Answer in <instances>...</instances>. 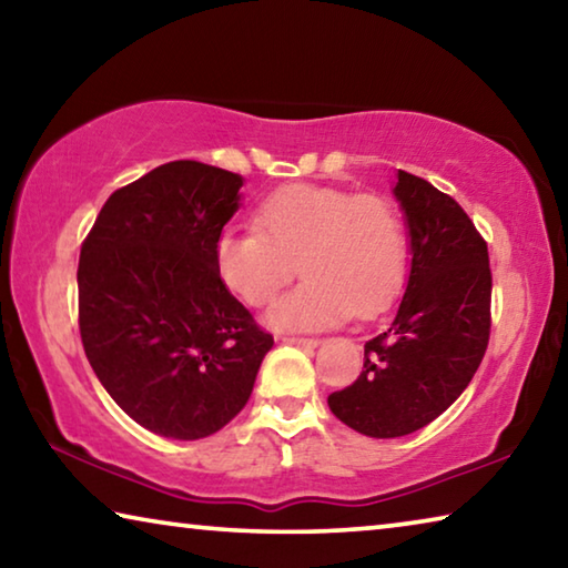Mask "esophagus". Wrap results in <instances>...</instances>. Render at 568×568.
Masks as SVG:
<instances>
[{
  "mask_svg": "<svg viewBox=\"0 0 568 568\" xmlns=\"http://www.w3.org/2000/svg\"><path fill=\"white\" fill-rule=\"evenodd\" d=\"M283 343L297 345V348H318L321 345L318 338H297V335H283Z\"/></svg>",
  "mask_w": 568,
  "mask_h": 568,
  "instance_id": "34e87169",
  "label": "esophagus"
}]
</instances>
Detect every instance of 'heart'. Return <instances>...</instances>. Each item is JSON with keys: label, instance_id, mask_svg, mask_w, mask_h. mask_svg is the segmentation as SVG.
Returning a JSON list of instances; mask_svg holds the SVG:
<instances>
[{"label": "heart", "instance_id": "heart-1", "mask_svg": "<svg viewBox=\"0 0 568 568\" xmlns=\"http://www.w3.org/2000/svg\"><path fill=\"white\" fill-rule=\"evenodd\" d=\"M257 230L215 240L220 281L247 305H265L297 271L295 291L271 305L275 331H323L386 311L406 277V233L388 200L323 185H287L255 210Z\"/></svg>", "mask_w": 568, "mask_h": 568}]
</instances>
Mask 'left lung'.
I'll return each mask as SVG.
<instances>
[{
  "instance_id": "obj_1",
  "label": "left lung",
  "mask_w": 568,
  "mask_h": 568,
  "mask_svg": "<svg viewBox=\"0 0 568 568\" xmlns=\"http://www.w3.org/2000/svg\"><path fill=\"white\" fill-rule=\"evenodd\" d=\"M393 197L408 230L406 293L363 373L328 396L333 416L371 438H398L436 420L474 378L491 333L488 247L454 197L398 170Z\"/></svg>"
}]
</instances>
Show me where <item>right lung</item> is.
<instances>
[{"label":"right lung","instance_id":"obj_1","mask_svg":"<svg viewBox=\"0 0 568 568\" xmlns=\"http://www.w3.org/2000/svg\"><path fill=\"white\" fill-rule=\"evenodd\" d=\"M243 178L175 160L114 190L77 267L84 353L112 400L152 434L197 440L253 393L273 335L215 271Z\"/></svg>","mask_w":568,"mask_h":568}]
</instances>
